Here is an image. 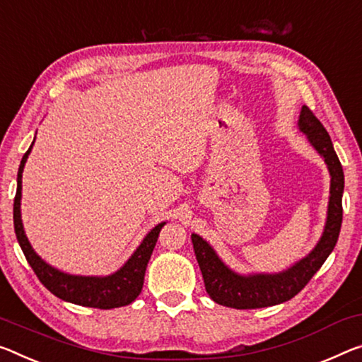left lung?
I'll return each instance as SVG.
<instances>
[{"mask_svg": "<svg viewBox=\"0 0 362 362\" xmlns=\"http://www.w3.org/2000/svg\"><path fill=\"white\" fill-rule=\"evenodd\" d=\"M300 129L305 132L311 145L324 158L332 175L329 216H327L322 238L305 259L295 264L288 271L275 275L257 274L243 277L223 266L214 250L202 237L192 233L193 250L202 269L206 291L217 305L235 309H257L288 301L305 288L335 248L343 219L341 197L343 187H345L340 159L337 156L324 125L308 106H303L301 109Z\"/></svg>", "mask_w": 362, "mask_h": 362, "instance_id": "8db88e82", "label": "left lung"}]
</instances>
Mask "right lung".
Masks as SVG:
<instances>
[{
	"instance_id": "right-lung-1",
	"label": "right lung",
	"mask_w": 362,
	"mask_h": 362,
	"mask_svg": "<svg viewBox=\"0 0 362 362\" xmlns=\"http://www.w3.org/2000/svg\"><path fill=\"white\" fill-rule=\"evenodd\" d=\"M33 145V143H32ZM32 146L24 154L21 160L19 172H17V192L14 197V230L17 242H19L22 251H24L27 262L30 264L33 272L37 274L42 282L51 293L61 300L74 303V305L88 306L96 309H112L127 306L143 288V279L150 261L151 253L156 246L160 228L164 223H158L153 230L146 235L141 245L132 255L130 259L120 267L116 274L107 277H80V275H69L59 272L57 269L48 266L47 262L40 259L35 251L32 250L30 243L24 233L21 219V197H22V170H24L25 160L28 158Z\"/></svg>"
}]
</instances>
